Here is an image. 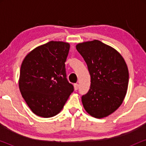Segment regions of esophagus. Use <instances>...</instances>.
<instances>
[{"mask_svg":"<svg viewBox=\"0 0 146 146\" xmlns=\"http://www.w3.org/2000/svg\"><path fill=\"white\" fill-rule=\"evenodd\" d=\"M74 87L75 90H77L78 89V84L77 83L76 84H74Z\"/></svg>","mask_w":146,"mask_h":146,"instance_id":"esophagus-1","label":"esophagus"}]
</instances>
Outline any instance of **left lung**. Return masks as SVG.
<instances>
[{
	"instance_id": "obj_1",
	"label": "left lung",
	"mask_w": 146,
	"mask_h": 146,
	"mask_svg": "<svg viewBox=\"0 0 146 146\" xmlns=\"http://www.w3.org/2000/svg\"><path fill=\"white\" fill-rule=\"evenodd\" d=\"M87 64L91 85L82 102L88 113L96 118L107 117L122 104L127 93L129 72L120 53L98 40L76 46Z\"/></svg>"
}]
</instances>
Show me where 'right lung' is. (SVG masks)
<instances>
[{
    "label": "right lung",
    "mask_w": 146,
    "mask_h": 146,
    "mask_svg": "<svg viewBox=\"0 0 146 146\" xmlns=\"http://www.w3.org/2000/svg\"><path fill=\"white\" fill-rule=\"evenodd\" d=\"M70 44L50 41L33 49L22 62L19 80L22 96L35 114L57 115L74 91L65 68Z\"/></svg>",
    "instance_id": "1"
}]
</instances>
